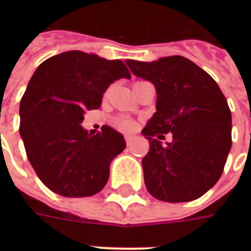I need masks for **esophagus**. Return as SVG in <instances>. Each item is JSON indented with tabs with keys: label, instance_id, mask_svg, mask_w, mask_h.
Returning <instances> with one entry per match:
<instances>
[{
	"label": "esophagus",
	"instance_id": "34e87169",
	"mask_svg": "<svg viewBox=\"0 0 251 251\" xmlns=\"http://www.w3.org/2000/svg\"><path fill=\"white\" fill-rule=\"evenodd\" d=\"M134 139H135V135H133V134H127V135H125V141H126V145L127 146L131 145Z\"/></svg>",
	"mask_w": 251,
	"mask_h": 251
}]
</instances>
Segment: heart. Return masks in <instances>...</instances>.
Segmentation results:
<instances>
[{"mask_svg": "<svg viewBox=\"0 0 251 251\" xmlns=\"http://www.w3.org/2000/svg\"><path fill=\"white\" fill-rule=\"evenodd\" d=\"M118 127H121L124 130H131L134 127L133 121H130L127 118H122V120H118L117 122Z\"/></svg>", "mask_w": 251, "mask_h": 251, "instance_id": "heart-1", "label": "heart"}]
</instances>
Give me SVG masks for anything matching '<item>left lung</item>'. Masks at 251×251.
Here are the masks:
<instances>
[{
    "label": "left lung",
    "mask_w": 251,
    "mask_h": 251,
    "mask_svg": "<svg viewBox=\"0 0 251 251\" xmlns=\"http://www.w3.org/2000/svg\"><path fill=\"white\" fill-rule=\"evenodd\" d=\"M131 73L156 90V112L142 134L150 142L142 167L159 201L190 202L218 182L232 146V114L220 87L182 56L152 62L126 60ZM172 133L164 145L159 139Z\"/></svg>",
    "instance_id": "obj_1"
}]
</instances>
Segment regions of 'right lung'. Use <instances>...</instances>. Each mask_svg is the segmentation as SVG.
<instances>
[{
	"label": "right lung",
	"instance_id": "1",
	"mask_svg": "<svg viewBox=\"0 0 251 251\" xmlns=\"http://www.w3.org/2000/svg\"><path fill=\"white\" fill-rule=\"evenodd\" d=\"M120 78H131L122 61L80 50L50 57L31 76L19 105V134L36 175L56 194L91 197L108 182L125 138L110 126L91 135L80 124Z\"/></svg>",
	"mask_w": 251,
	"mask_h": 251
}]
</instances>
